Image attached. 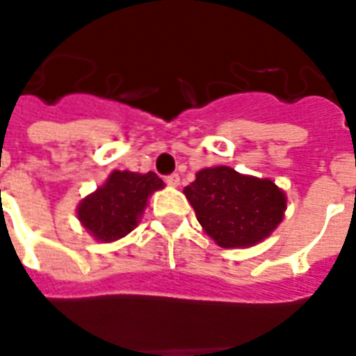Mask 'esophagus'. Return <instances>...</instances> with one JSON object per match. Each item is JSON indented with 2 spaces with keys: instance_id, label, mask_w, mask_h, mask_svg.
<instances>
[{
  "instance_id": "obj_1",
  "label": "esophagus",
  "mask_w": 356,
  "mask_h": 356,
  "mask_svg": "<svg viewBox=\"0 0 356 356\" xmlns=\"http://www.w3.org/2000/svg\"><path fill=\"white\" fill-rule=\"evenodd\" d=\"M166 183L168 186H173V188H175V186H179V183H181V179H179L177 173H172V175H168L166 177Z\"/></svg>"
}]
</instances>
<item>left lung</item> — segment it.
Here are the masks:
<instances>
[{
	"mask_svg": "<svg viewBox=\"0 0 356 356\" xmlns=\"http://www.w3.org/2000/svg\"><path fill=\"white\" fill-rule=\"evenodd\" d=\"M203 232L222 248H250L275 232L287 209L286 192L270 179L229 166L205 168L184 186Z\"/></svg>",
	"mask_w": 356,
	"mask_h": 356,
	"instance_id": "left-lung-1",
	"label": "left lung"
}]
</instances>
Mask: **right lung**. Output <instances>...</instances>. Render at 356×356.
I'll return each instance as SVG.
<instances>
[{"instance_id":"obj_1","label":"right lung","mask_w":356,"mask_h":356,"mask_svg":"<svg viewBox=\"0 0 356 356\" xmlns=\"http://www.w3.org/2000/svg\"><path fill=\"white\" fill-rule=\"evenodd\" d=\"M162 188L164 181L154 172L113 170L104 184L78 203V220L99 243L119 241L140 224L151 194Z\"/></svg>"}]
</instances>
